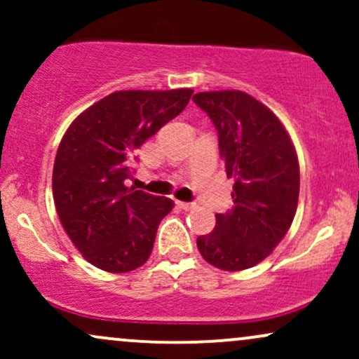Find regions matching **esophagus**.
Wrapping results in <instances>:
<instances>
[{
  "mask_svg": "<svg viewBox=\"0 0 359 359\" xmlns=\"http://www.w3.org/2000/svg\"><path fill=\"white\" fill-rule=\"evenodd\" d=\"M175 204H177V208L184 209V211H191V209L196 208V204L194 203H182V201H177Z\"/></svg>",
  "mask_w": 359,
  "mask_h": 359,
  "instance_id": "esophagus-1",
  "label": "esophagus"
}]
</instances>
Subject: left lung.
I'll use <instances>...</instances> for the list:
<instances>
[{"label": "left lung", "instance_id": "1", "mask_svg": "<svg viewBox=\"0 0 359 359\" xmlns=\"http://www.w3.org/2000/svg\"><path fill=\"white\" fill-rule=\"evenodd\" d=\"M192 100L216 126L226 175L234 179L233 209L216 214V228L197 238V248L216 269H251L269 257L294 221L297 154L280 119L250 94L211 90Z\"/></svg>", "mask_w": 359, "mask_h": 359}]
</instances>
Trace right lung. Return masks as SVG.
<instances>
[{
    "label": "right lung",
    "instance_id": "add662e5",
    "mask_svg": "<svg viewBox=\"0 0 359 359\" xmlns=\"http://www.w3.org/2000/svg\"><path fill=\"white\" fill-rule=\"evenodd\" d=\"M194 90H118L79 114L55 155L52 191L62 226L90 265L126 273L150 257L168 197L128 189L131 160L187 106Z\"/></svg>",
    "mask_w": 359,
    "mask_h": 359
}]
</instances>
